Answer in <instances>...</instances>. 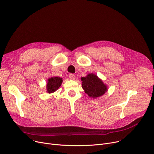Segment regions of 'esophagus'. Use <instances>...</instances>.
Wrapping results in <instances>:
<instances>
[{
	"label": "esophagus",
	"mask_w": 154,
	"mask_h": 154,
	"mask_svg": "<svg viewBox=\"0 0 154 154\" xmlns=\"http://www.w3.org/2000/svg\"><path fill=\"white\" fill-rule=\"evenodd\" d=\"M69 78L70 79H72V80H75L76 79V76L73 74H69Z\"/></svg>",
	"instance_id": "obj_1"
}]
</instances>
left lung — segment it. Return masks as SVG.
I'll list each match as a JSON object with an SVG mask.
<instances>
[{"label": "left lung", "mask_w": 154, "mask_h": 154, "mask_svg": "<svg viewBox=\"0 0 154 154\" xmlns=\"http://www.w3.org/2000/svg\"><path fill=\"white\" fill-rule=\"evenodd\" d=\"M81 79L82 89L91 97H99L107 91V86L97 76L93 73L88 74L86 77H82Z\"/></svg>", "instance_id": "8db88e82"}]
</instances>
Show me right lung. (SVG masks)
Returning a JSON list of instances; mask_svg holds the SVG:
<instances>
[{"label": "right lung", "mask_w": 154, "mask_h": 154, "mask_svg": "<svg viewBox=\"0 0 154 154\" xmlns=\"http://www.w3.org/2000/svg\"><path fill=\"white\" fill-rule=\"evenodd\" d=\"M62 78L58 76L51 77L49 78L46 86L47 92L49 94L55 92L60 87L62 83Z\"/></svg>", "instance_id": "1"}]
</instances>
